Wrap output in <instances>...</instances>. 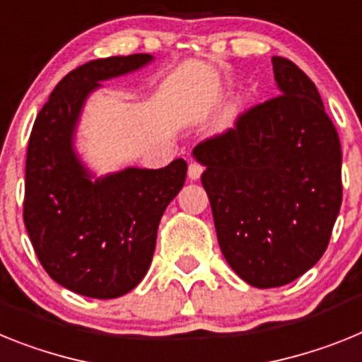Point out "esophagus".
<instances>
[{"mask_svg":"<svg viewBox=\"0 0 362 362\" xmlns=\"http://www.w3.org/2000/svg\"><path fill=\"white\" fill-rule=\"evenodd\" d=\"M202 171H204V168H202V165H200V163L191 162L189 163V169H187V177H189L191 180H199L200 175H202Z\"/></svg>","mask_w":362,"mask_h":362,"instance_id":"obj_1","label":"esophagus"}]
</instances>
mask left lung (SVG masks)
Returning a JSON list of instances; mask_svg holds the SVG:
<instances>
[{"mask_svg": "<svg viewBox=\"0 0 362 362\" xmlns=\"http://www.w3.org/2000/svg\"><path fill=\"white\" fill-rule=\"evenodd\" d=\"M272 64L281 94L193 149L222 255L255 288L313 268L342 202L341 142L315 83L290 59Z\"/></svg>", "mask_w": 362, "mask_h": 362, "instance_id": "8db88e82", "label": "left lung"}]
</instances>
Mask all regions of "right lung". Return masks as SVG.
Listing matches in <instances>:
<instances>
[{
    "label": "right lung",
    "instance_id": "add662e5",
    "mask_svg": "<svg viewBox=\"0 0 362 362\" xmlns=\"http://www.w3.org/2000/svg\"><path fill=\"white\" fill-rule=\"evenodd\" d=\"M149 62L151 54L111 56L71 71L42 107L29 138L25 228L50 279L86 297L116 298L140 284L160 218L185 182L182 158L162 169L127 168L93 180L74 151L87 96L100 81Z\"/></svg>",
    "mask_w": 362,
    "mask_h": 362
}]
</instances>
